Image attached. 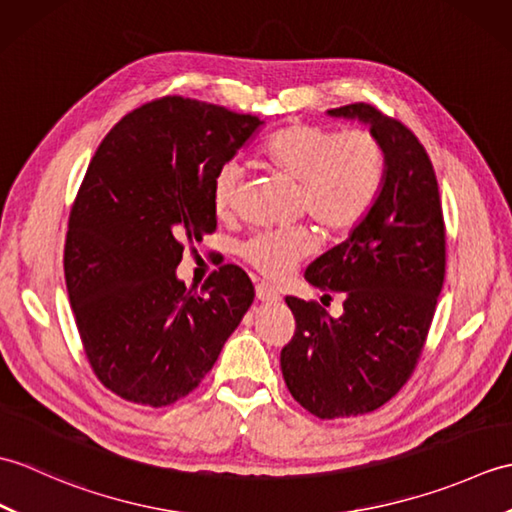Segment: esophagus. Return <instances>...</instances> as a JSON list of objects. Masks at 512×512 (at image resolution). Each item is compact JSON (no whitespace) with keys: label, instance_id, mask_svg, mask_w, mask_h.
I'll return each instance as SVG.
<instances>
[{"label":"esophagus","instance_id":"1","mask_svg":"<svg viewBox=\"0 0 512 512\" xmlns=\"http://www.w3.org/2000/svg\"><path fill=\"white\" fill-rule=\"evenodd\" d=\"M255 295H257V299L262 301V303H277L281 299L279 292L273 286H268V284H257Z\"/></svg>","mask_w":512,"mask_h":512}]
</instances>
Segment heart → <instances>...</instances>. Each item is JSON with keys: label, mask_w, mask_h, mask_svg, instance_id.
<instances>
[{"label": "heart", "mask_w": 512, "mask_h": 512, "mask_svg": "<svg viewBox=\"0 0 512 512\" xmlns=\"http://www.w3.org/2000/svg\"><path fill=\"white\" fill-rule=\"evenodd\" d=\"M259 162L281 178L299 184V209L328 233L341 235L361 224L385 182L387 154L365 129H339L295 123L279 129L259 149ZM244 173L233 162L215 171L213 211L220 220L237 215ZM317 235L308 226L257 233L239 253L257 273L286 279L303 259L317 253Z\"/></svg>", "instance_id": "obj_1"}]
</instances>
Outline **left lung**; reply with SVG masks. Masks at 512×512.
<instances>
[{"label": "left lung", "mask_w": 512, "mask_h": 512, "mask_svg": "<svg viewBox=\"0 0 512 512\" xmlns=\"http://www.w3.org/2000/svg\"><path fill=\"white\" fill-rule=\"evenodd\" d=\"M328 116L367 125L385 147L387 171L365 220L306 270L314 288L341 292V317L286 299L297 330L281 350V372L292 398L323 420L361 416L398 394L418 363L444 284L440 191L420 140L365 103Z\"/></svg>", "instance_id": "left-lung-1"}]
</instances>
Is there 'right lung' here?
Returning a JSON list of instances; mask_svg holds the SVG:
<instances>
[{"label": "right lung", "instance_id": "1", "mask_svg": "<svg viewBox=\"0 0 512 512\" xmlns=\"http://www.w3.org/2000/svg\"><path fill=\"white\" fill-rule=\"evenodd\" d=\"M264 121L165 96L103 138L65 237V286L88 361L116 396L149 407L184 398L211 372L255 288L226 264L202 292L176 268L184 242L213 233L215 171Z\"/></svg>", "mask_w": 512, "mask_h": 512}]
</instances>
